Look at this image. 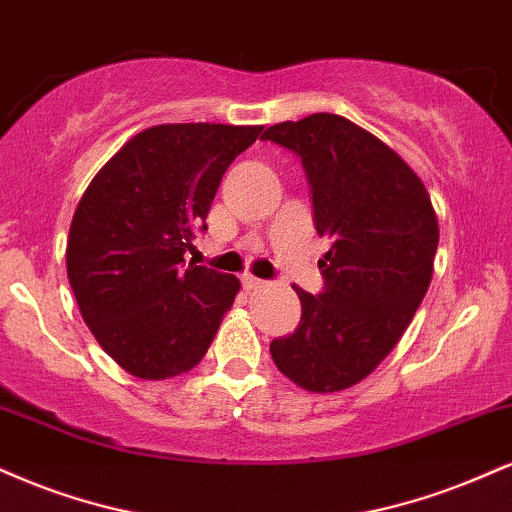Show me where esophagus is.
<instances>
[{
	"label": "esophagus",
	"instance_id": "34e87169",
	"mask_svg": "<svg viewBox=\"0 0 512 512\" xmlns=\"http://www.w3.org/2000/svg\"><path fill=\"white\" fill-rule=\"evenodd\" d=\"M240 281H243L245 291H257V288L264 286V281L257 279V276H252V274H243L240 276Z\"/></svg>",
	"mask_w": 512,
	"mask_h": 512
}]
</instances>
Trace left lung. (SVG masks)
I'll use <instances>...</instances> for the list:
<instances>
[{"label": "left lung", "mask_w": 512, "mask_h": 512, "mask_svg": "<svg viewBox=\"0 0 512 512\" xmlns=\"http://www.w3.org/2000/svg\"><path fill=\"white\" fill-rule=\"evenodd\" d=\"M262 140L303 159L317 233L331 240L319 262L324 291L293 286L303 317L269 350L300 389L343 391L391 353L415 317L434 274L439 221L420 176L343 116L276 123Z\"/></svg>", "instance_id": "obj_1"}]
</instances>
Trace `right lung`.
I'll use <instances>...</instances> for the list:
<instances>
[{"mask_svg":"<svg viewBox=\"0 0 512 512\" xmlns=\"http://www.w3.org/2000/svg\"><path fill=\"white\" fill-rule=\"evenodd\" d=\"M262 126L162 123L97 171L73 214L66 272L85 324L140 379L188 372L207 353L240 281L186 264L195 231Z\"/></svg>","mask_w":512,"mask_h":512,"instance_id":"add662e5","label":"right lung"}]
</instances>
